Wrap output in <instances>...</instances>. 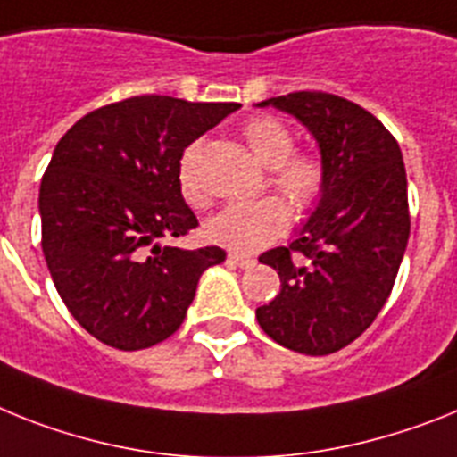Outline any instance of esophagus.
Here are the masks:
<instances>
[{"label":"esophagus","instance_id":"obj_1","mask_svg":"<svg viewBox=\"0 0 457 457\" xmlns=\"http://www.w3.org/2000/svg\"><path fill=\"white\" fill-rule=\"evenodd\" d=\"M228 258H229V262L239 264L241 270H248V267H253V264H255V260H253L251 255H244V253H229Z\"/></svg>","mask_w":457,"mask_h":457}]
</instances>
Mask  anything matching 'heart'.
<instances>
[{"label":"heart","mask_w":457,"mask_h":457,"mask_svg":"<svg viewBox=\"0 0 457 457\" xmlns=\"http://www.w3.org/2000/svg\"><path fill=\"white\" fill-rule=\"evenodd\" d=\"M244 139L258 162L270 170L267 183L297 213H306L320 202L325 190L323 164L316 155L295 153L293 132L276 118H253L244 125ZM199 144L183 151L179 164V186L187 204L206 206L204 187L197 179ZM287 228V209L281 199L264 197L244 204H228L204 225L206 239L237 251H255L270 244Z\"/></svg>","instance_id":"1"}]
</instances>
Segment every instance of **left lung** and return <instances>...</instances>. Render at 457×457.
<instances>
[{
	"label": "left lung",
	"instance_id": "obj_1",
	"mask_svg": "<svg viewBox=\"0 0 457 457\" xmlns=\"http://www.w3.org/2000/svg\"><path fill=\"white\" fill-rule=\"evenodd\" d=\"M258 106L286 111L320 148L325 190L290 246L260 255L281 293L258 306L260 328L304 355H329L378 316L404 258L411 218L400 144L362 106L302 90Z\"/></svg>",
	"mask_w": 457,
	"mask_h": 457
}]
</instances>
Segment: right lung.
I'll use <instances>...</instances> for the list:
<instances>
[{"label":"right lung","mask_w":457,"mask_h":457,"mask_svg":"<svg viewBox=\"0 0 457 457\" xmlns=\"http://www.w3.org/2000/svg\"><path fill=\"white\" fill-rule=\"evenodd\" d=\"M239 104L141 95L90 111L57 141L41 179V248L69 313L120 351L181 328L218 246L162 239L197 228L179 186L183 151Z\"/></svg>","instance_id":"obj_1"}]
</instances>
